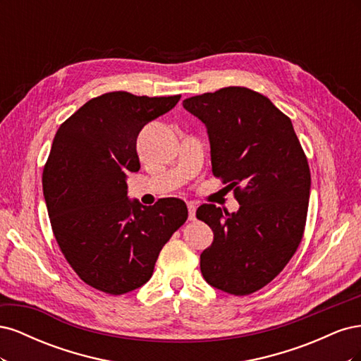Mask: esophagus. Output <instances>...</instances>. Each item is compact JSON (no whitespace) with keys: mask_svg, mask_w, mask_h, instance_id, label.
I'll use <instances>...</instances> for the list:
<instances>
[{"mask_svg":"<svg viewBox=\"0 0 361 361\" xmlns=\"http://www.w3.org/2000/svg\"><path fill=\"white\" fill-rule=\"evenodd\" d=\"M188 220L194 221L195 220V203L194 202H188Z\"/></svg>","mask_w":361,"mask_h":361,"instance_id":"1","label":"esophagus"}]
</instances>
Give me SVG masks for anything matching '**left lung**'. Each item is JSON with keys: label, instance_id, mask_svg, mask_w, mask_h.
I'll return each mask as SVG.
<instances>
[{"label": "left lung", "instance_id": "8db88e82", "mask_svg": "<svg viewBox=\"0 0 361 361\" xmlns=\"http://www.w3.org/2000/svg\"><path fill=\"white\" fill-rule=\"evenodd\" d=\"M183 108L204 123L214 176L235 188L236 212L202 204L212 228L200 255L204 280L232 295L253 293L277 277L297 251L307 216L310 170L290 118L267 96L224 87L188 97Z\"/></svg>", "mask_w": 361, "mask_h": 361}]
</instances>
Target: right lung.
Instances as JSON below:
<instances>
[{
    "instance_id": "obj_1",
    "label": "right lung",
    "mask_w": 361,
    "mask_h": 361,
    "mask_svg": "<svg viewBox=\"0 0 361 361\" xmlns=\"http://www.w3.org/2000/svg\"><path fill=\"white\" fill-rule=\"evenodd\" d=\"M179 99L105 93L54 137L42 176L52 232L73 271L97 290L122 295L143 286L162 247L187 221L182 200L143 206L128 197L126 183L128 173L140 170V130Z\"/></svg>"
}]
</instances>
